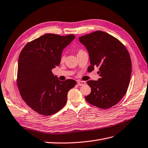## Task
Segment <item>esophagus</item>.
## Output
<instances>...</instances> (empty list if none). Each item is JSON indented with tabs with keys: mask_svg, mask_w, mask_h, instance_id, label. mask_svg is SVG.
<instances>
[{
	"mask_svg": "<svg viewBox=\"0 0 148 148\" xmlns=\"http://www.w3.org/2000/svg\"><path fill=\"white\" fill-rule=\"evenodd\" d=\"M86 84V82H84V81H79L78 82V84L79 86H83V85H84Z\"/></svg>",
	"mask_w": 148,
	"mask_h": 148,
	"instance_id": "1",
	"label": "esophagus"
}]
</instances>
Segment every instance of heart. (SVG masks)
I'll use <instances>...</instances> for the list:
<instances>
[{
  "mask_svg": "<svg viewBox=\"0 0 148 148\" xmlns=\"http://www.w3.org/2000/svg\"><path fill=\"white\" fill-rule=\"evenodd\" d=\"M84 52H85V51L83 50V49H78V50L77 51V56L79 55V54H80V53H83ZM64 60H65V56H64V54H62V55L60 56V62H64Z\"/></svg>",
  "mask_w": 148,
  "mask_h": 148,
  "instance_id": "1",
  "label": "heart"
}]
</instances>
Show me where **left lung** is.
<instances>
[{
  "label": "left lung",
  "instance_id": "8db88e82",
  "mask_svg": "<svg viewBox=\"0 0 148 148\" xmlns=\"http://www.w3.org/2000/svg\"><path fill=\"white\" fill-rule=\"evenodd\" d=\"M86 47L91 65L88 71L99 67L100 78L89 80L91 92L85 97L88 102L101 109L116 105L127 91L132 74V61L127 48L119 39L102 31L79 38Z\"/></svg>",
  "mask_w": 148,
  "mask_h": 148
}]
</instances>
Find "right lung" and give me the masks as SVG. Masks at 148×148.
Wrapping results in <instances>:
<instances>
[{
    "instance_id": "add662e5",
    "label": "right lung",
    "mask_w": 148,
    "mask_h": 148,
    "mask_svg": "<svg viewBox=\"0 0 148 148\" xmlns=\"http://www.w3.org/2000/svg\"><path fill=\"white\" fill-rule=\"evenodd\" d=\"M75 38L73 34H45L26 44L20 53L17 86L26 104L39 114L51 115L63 108L69 91L77 84L73 79L61 82L52 71Z\"/></svg>"
}]
</instances>
